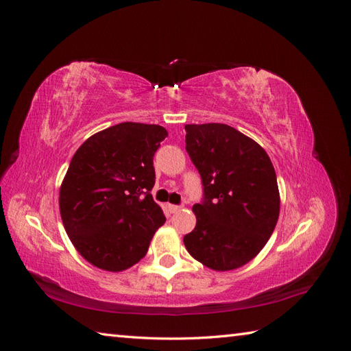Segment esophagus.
Here are the masks:
<instances>
[{
    "label": "esophagus",
    "mask_w": 351,
    "mask_h": 351,
    "mask_svg": "<svg viewBox=\"0 0 351 351\" xmlns=\"http://www.w3.org/2000/svg\"><path fill=\"white\" fill-rule=\"evenodd\" d=\"M180 208H182L180 205H168V210L173 212V214H174V212H178Z\"/></svg>",
    "instance_id": "1"
}]
</instances>
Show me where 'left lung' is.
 I'll return each instance as SVG.
<instances>
[{
  "label": "left lung",
  "instance_id": "8db88e82",
  "mask_svg": "<svg viewBox=\"0 0 351 351\" xmlns=\"http://www.w3.org/2000/svg\"><path fill=\"white\" fill-rule=\"evenodd\" d=\"M186 151L200 174L204 197L196 227L184 236L192 256L215 271L243 267L277 226L280 192L268 154L234 127L187 124Z\"/></svg>",
  "mask_w": 351,
  "mask_h": 351
}]
</instances>
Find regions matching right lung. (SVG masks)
<instances>
[{
    "instance_id": "obj_1",
    "label": "right lung",
    "mask_w": 351,
    "mask_h": 351,
    "mask_svg": "<svg viewBox=\"0 0 351 351\" xmlns=\"http://www.w3.org/2000/svg\"><path fill=\"white\" fill-rule=\"evenodd\" d=\"M162 125L120 123L90 136L71 158L60 189L62 224L97 268L119 272L149 249L165 215L151 195Z\"/></svg>"
}]
</instances>
